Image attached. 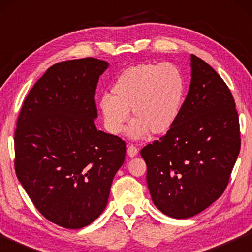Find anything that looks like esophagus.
<instances>
[{"instance_id": "esophagus-1", "label": "esophagus", "mask_w": 252, "mask_h": 252, "mask_svg": "<svg viewBox=\"0 0 252 252\" xmlns=\"http://www.w3.org/2000/svg\"><path fill=\"white\" fill-rule=\"evenodd\" d=\"M138 148H135L134 146H132V144H129V146H127V155H129V157H131V158H133V157H135L136 155H138Z\"/></svg>"}]
</instances>
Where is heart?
<instances>
[{
    "label": "heart",
    "mask_w": 252,
    "mask_h": 252,
    "mask_svg": "<svg viewBox=\"0 0 252 252\" xmlns=\"http://www.w3.org/2000/svg\"><path fill=\"white\" fill-rule=\"evenodd\" d=\"M186 82L172 63H142L122 71L111 85V95L99 100L105 130L118 135L126 129L130 111L135 119L129 127L132 139L149 132L159 134L171 129L185 101Z\"/></svg>",
    "instance_id": "heart-1"
}]
</instances>
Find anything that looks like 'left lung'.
Wrapping results in <instances>:
<instances>
[{"label": "left lung", "instance_id": "left-lung-1", "mask_svg": "<svg viewBox=\"0 0 252 252\" xmlns=\"http://www.w3.org/2000/svg\"><path fill=\"white\" fill-rule=\"evenodd\" d=\"M240 144L231 92L208 63L191 54V83L178 120L140 152L155 206L176 219L207 209L227 188Z\"/></svg>", "mask_w": 252, "mask_h": 252}]
</instances>
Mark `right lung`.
Returning a JSON list of instances; mask_svg holds the SVG:
<instances>
[{
    "instance_id": "add662e5",
    "label": "right lung",
    "mask_w": 252,
    "mask_h": 252,
    "mask_svg": "<svg viewBox=\"0 0 252 252\" xmlns=\"http://www.w3.org/2000/svg\"><path fill=\"white\" fill-rule=\"evenodd\" d=\"M108 66L85 58L49 67L16 122V177L41 215L66 229L87 227L103 212L126 159V142L94 123L96 84Z\"/></svg>"
}]
</instances>
